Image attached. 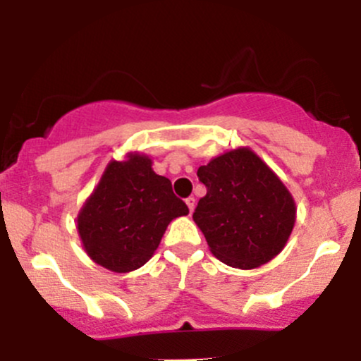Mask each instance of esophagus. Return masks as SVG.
Masks as SVG:
<instances>
[{
    "instance_id": "esophagus-1",
    "label": "esophagus",
    "mask_w": 361,
    "mask_h": 361,
    "mask_svg": "<svg viewBox=\"0 0 361 361\" xmlns=\"http://www.w3.org/2000/svg\"><path fill=\"white\" fill-rule=\"evenodd\" d=\"M185 202H187L188 211H190V214H192V212H193V209H195V199H193V197H188V199L185 200Z\"/></svg>"
}]
</instances>
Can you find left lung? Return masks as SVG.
I'll use <instances>...</instances> for the list:
<instances>
[{
    "instance_id": "left-lung-1",
    "label": "left lung",
    "mask_w": 361,
    "mask_h": 361,
    "mask_svg": "<svg viewBox=\"0 0 361 361\" xmlns=\"http://www.w3.org/2000/svg\"><path fill=\"white\" fill-rule=\"evenodd\" d=\"M207 188L193 221L209 250L229 267H260L283 252L296 221V204L281 178L250 147H236L200 166Z\"/></svg>"
}]
</instances>
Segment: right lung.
Segmentation results:
<instances>
[{
	"label": "right lung",
	"mask_w": 361,
	"mask_h": 361,
	"mask_svg": "<svg viewBox=\"0 0 361 361\" xmlns=\"http://www.w3.org/2000/svg\"><path fill=\"white\" fill-rule=\"evenodd\" d=\"M187 214L147 154L128 152L123 161L108 162L78 211L77 231L90 260L125 274L149 262L168 224Z\"/></svg>",
	"instance_id": "obj_1"
}]
</instances>
